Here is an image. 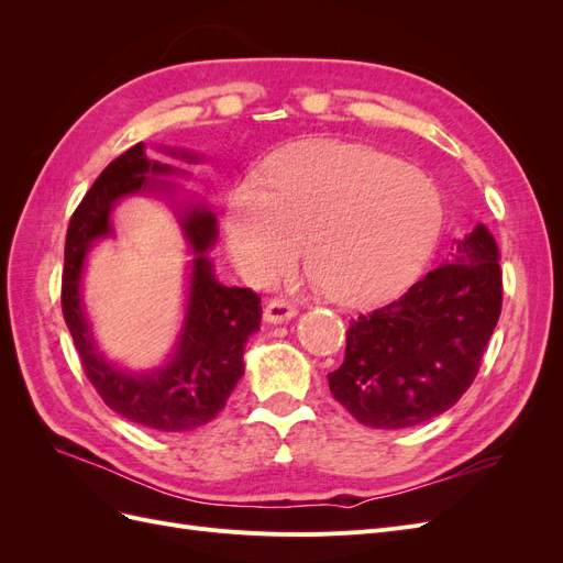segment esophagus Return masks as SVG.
Returning a JSON list of instances; mask_svg holds the SVG:
<instances>
[{"label": "esophagus", "mask_w": 563, "mask_h": 563, "mask_svg": "<svg viewBox=\"0 0 563 563\" xmlns=\"http://www.w3.org/2000/svg\"><path fill=\"white\" fill-rule=\"evenodd\" d=\"M296 314H298L296 305L286 302V300H269V302H265L263 319L267 323H284V321H291Z\"/></svg>", "instance_id": "esophagus-1"}]
</instances>
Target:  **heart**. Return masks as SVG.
Wrapping results in <instances>:
<instances>
[{
	"instance_id": "heart-1",
	"label": "heart",
	"mask_w": 563,
	"mask_h": 563,
	"mask_svg": "<svg viewBox=\"0 0 563 563\" xmlns=\"http://www.w3.org/2000/svg\"><path fill=\"white\" fill-rule=\"evenodd\" d=\"M265 172L269 187L246 178L225 203L228 251L246 279L275 277L308 236L310 282L366 308L404 291L432 258L444 203L418 168L362 145L302 143Z\"/></svg>"
}]
</instances>
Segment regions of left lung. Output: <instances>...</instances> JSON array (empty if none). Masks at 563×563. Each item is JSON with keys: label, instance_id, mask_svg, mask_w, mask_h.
Masks as SVG:
<instances>
[{"label": "left lung", "instance_id": "1", "mask_svg": "<svg viewBox=\"0 0 563 563\" xmlns=\"http://www.w3.org/2000/svg\"><path fill=\"white\" fill-rule=\"evenodd\" d=\"M408 291L350 321L345 362L329 373L335 401L376 430L413 428L465 395L503 308L500 251L486 225Z\"/></svg>", "mask_w": 563, "mask_h": 563}]
</instances>
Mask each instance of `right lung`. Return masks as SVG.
<instances>
[{
  "instance_id": "1",
  "label": "right lung",
  "mask_w": 563,
  "mask_h": 563,
  "mask_svg": "<svg viewBox=\"0 0 563 563\" xmlns=\"http://www.w3.org/2000/svg\"><path fill=\"white\" fill-rule=\"evenodd\" d=\"M145 143L119 155L70 218L65 236L63 317L87 378L103 401L122 418L157 432H190L223 411L232 389L244 376V347L261 329V298L251 288L216 279L209 251L218 240L216 213L203 201H174V216L192 253L187 275L183 327L168 360L155 368L131 371L98 350L91 321L84 310L81 279L87 255L114 236L112 211L131 195H168L176 199L174 176L187 172L150 159ZM168 157L197 164L201 157L183 147H159Z\"/></svg>"
}]
</instances>
